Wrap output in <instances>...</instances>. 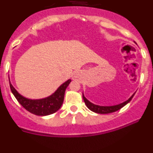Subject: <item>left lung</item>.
Returning a JSON list of instances; mask_svg holds the SVG:
<instances>
[{
  "instance_id": "8db88e82",
  "label": "left lung",
  "mask_w": 153,
  "mask_h": 153,
  "mask_svg": "<svg viewBox=\"0 0 153 153\" xmlns=\"http://www.w3.org/2000/svg\"><path fill=\"white\" fill-rule=\"evenodd\" d=\"M134 94H132V97H131L129 99H128V100H127L126 101H125V102H122V103H120V104H118V105H115V106H99V105H96V104L92 103L91 102H90V101H89L88 100L84 97L83 93V100H84L86 106H87L88 109H90L91 111L97 113H100V114H107V113H113V112L117 111V110H119V109H120L121 108L123 107L124 106H126L128 102H130L131 100H132V97H133V96H134Z\"/></svg>"
}]
</instances>
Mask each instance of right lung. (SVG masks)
Returning a JSON list of instances; mask_svg holds the SVG:
<instances>
[{"mask_svg":"<svg viewBox=\"0 0 153 153\" xmlns=\"http://www.w3.org/2000/svg\"><path fill=\"white\" fill-rule=\"evenodd\" d=\"M70 82L71 79L66 81L50 97L40 100H30L21 96L12 86L9 79L10 90L19 103L30 113L36 116H47L56 113L60 109L64 100L65 90Z\"/></svg>","mask_w":153,"mask_h":153,"instance_id":"obj_1","label":"right lung"}]
</instances>
